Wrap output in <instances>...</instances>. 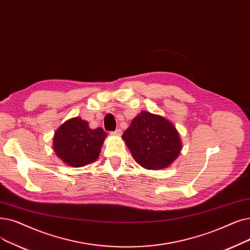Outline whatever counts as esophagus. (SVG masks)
Masks as SVG:
<instances>
[{
	"label": "esophagus",
	"mask_w": 250,
	"mask_h": 250,
	"mask_svg": "<svg viewBox=\"0 0 250 250\" xmlns=\"http://www.w3.org/2000/svg\"><path fill=\"white\" fill-rule=\"evenodd\" d=\"M122 134H123V132H122L121 128H117V129H115L114 132H111V135H114V136H121Z\"/></svg>",
	"instance_id": "1"
}]
</instances>
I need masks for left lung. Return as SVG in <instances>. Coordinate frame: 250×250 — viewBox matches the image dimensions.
<instances>
[{"mask_svg": "<svg viewBox=\"0 0 250 250\" xmlns=\"http://www.w3.org/2000/svg\"><path fill=\"white\" fill-rule=\"evenodd\" d=\"M138 164L148 169L168 167L181 151L176 127L165 117L142 111L123 135Z\"/></svg>", "mask_w": 250, "mask_h": 250, "instance_id": "1", "label": "left lung"}]
</instances>
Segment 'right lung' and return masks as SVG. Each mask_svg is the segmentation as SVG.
<instances>
[{
	"label": "right lung",
	"mask_w": 250,
	"mask_h": 250,
	"mask_svg": "<svg viewBox=\"0 0 250 250\" xmlns=\"http://www.w3.org/2000/svg\"><path fill=\"white\" fill-rule=\"evenodd\" d=\"M107 134L102 127L92 129L80 117L65 122L54 136V151L65 164L81 167L98 158Z\"/></svg>",
	"instance_id": "obj_1"
}]
</instances>
